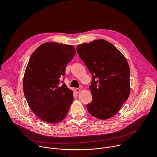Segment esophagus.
<instances>
[{"label":"esophagus","instance_id":"esophagus-1","mask_svg":"<svg viewBox=\"0 0 157 157\" xmlns=\"http://www.w3.org/2000/svg\"><path fill=\"white\" fill-rule=\"evenodd\" d=\"M75 91H76V93H78H78H79V92H80L81 90H80V89H79V88H76V89H75Z\"/></svg>","mask_w":157,"mask_h":157}]
</instances>
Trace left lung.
<instances>
[{"instance_id":"left-lung-1","label":"left lung","mask_w":157,"mask_h":157,"mask_svg":"<svg viewBox=\"0 0 157 157\" xmlns=\"http://www.w3.org/2000/svg\"><path fill=\"white\" fill-rule=\"evenodd\" d=\"M76 51L92 76L90 114L106 120L120 111L130 93V69L126 58L110 42L95 40L76 47Z\"/></svg>"}]
</instances>
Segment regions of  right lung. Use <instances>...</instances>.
<instances>
[{
    "label": "right lung",
    "instance_id": "obj_1",
    "mask_svg": "<svg viewBox=\"0 0 157 157\" xmlns=\"http://www.w3.org/2000/svg\"><path fill=\"white\" fill-rule=\"evenodd\" d=\"M75 53L72 45L46 42L30 56L23 77L24 95L32 111L45 122L62 121L72 103L73 91L60 81Z\"/></svg>",
    "mask_w": 157,
    "mask_h": 157
}]
</instances>
